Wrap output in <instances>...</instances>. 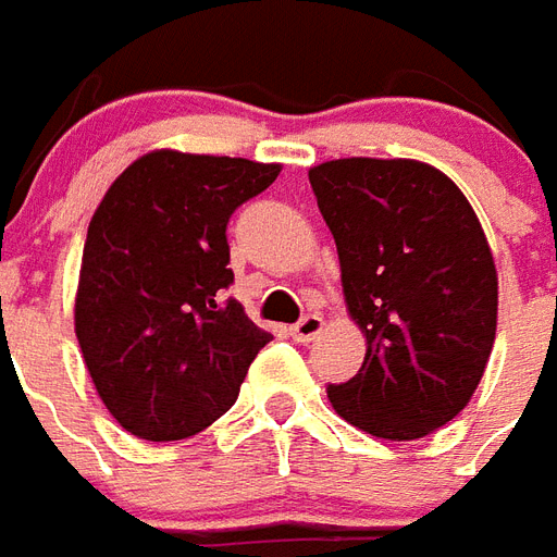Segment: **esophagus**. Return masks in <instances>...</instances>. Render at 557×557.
<instances>
[{
  "instance_id": "1",
  "label": "esophagus",
  "mask_w": 557,
  "mask_h": 557,
  "mask_svg": "<svg viewBox=\"0 0 557 557\" xmlns=\"http://www.w3.org/2000/svg\"><path fill=\"white\" fill-rule=\"evenodd\" d=\"M321 327H324V321H321L319 315H304L298 324H292L289 333L298 342H312L321 333Z\"/></svg>"
}]
</instances>
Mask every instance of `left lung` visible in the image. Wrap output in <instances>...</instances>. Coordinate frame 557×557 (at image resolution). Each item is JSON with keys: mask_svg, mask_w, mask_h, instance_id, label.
<instances>
[{"mask_svg": "<svg viewBox=\"0 0 557 557\" xmlns=\"http://www.w3.org/2000/svg\"><path fill=\"white\" fill-rule=\"evenodd\" d=\"M310 185L369 345L360 372L327 386L333 410L381 440L431 434L469 405L496 339L484 230L446 174L410 159H336Z\"/></svg>", "mask_w": 557, "mask_h": 557, "instance_id": "8db88e82", "label": "left lung"}]
</instances>
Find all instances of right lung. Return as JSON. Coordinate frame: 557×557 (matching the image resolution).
<instances>
[{
    "instance_id": "right-lung-1",
    "label": "right lung",
    "mask_w": 557,
    "mask_h": 557,
    "mask_svg": "<svg viewBox=\"0 0 557 557\" xmlns=\"http://www.w3.org/2000/svg\"><path fill=\"white\" fill-rule=\"evenodd\" d=\"M280 164L156 150L123 171L90 218L76 339L102 405L129 434H200L236 405L271 333L224 292L226 224Z\"/></svg>"
}]
</instances>
